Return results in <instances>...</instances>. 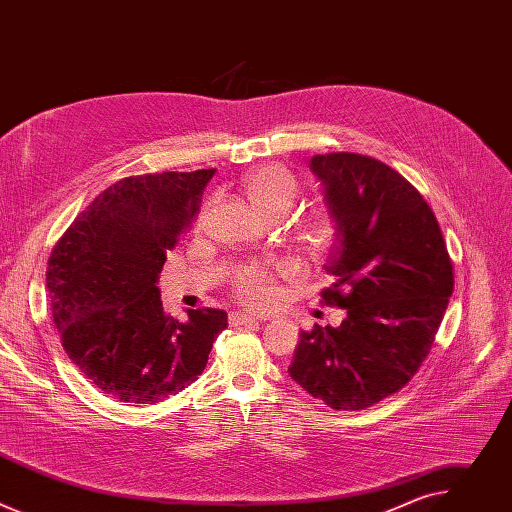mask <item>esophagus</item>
Instances as JSON below:
<instances>
[{
	"mask_svg": "<svg viewBox=\"0 0 512 512\" xmlns=\"http://www.w3.org/2000/svg\"><path fill=\"white\" fill-rule=\"evenodd\" d=\"M229 322H231L233 326H247V324H259V320H257V318H253V316H249V314H243V312H233V314L229 316Z\"/></svg>",
	"mask_w": 512,
	"mask_h": 512,
	"instance_id": "34e87169",
	"label": "esophagus"
}]
</instances>
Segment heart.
<instances>
[{
    "mask_svg": "<svg viewBox=\"0 0 512 512\" xmlns=\"http://www.w3.org/2000/svg\"><path fill=\"white\" fill-rule=\"evenodd\" d=\"M241 190L251 208L261 218L283 216L296 202L298 180L281 164H263L249 170L241 178ZM334 241V227L326 216H314L300 227V243L304 251L318 259ZM285 269L281 265H249L237 277V296L249 306H267L273 302L277 287L275 277Z\"/></svg>",
    "mask_w": 512,
    "mask_h": 512,
    "instance_id": "obj_1",
    "label": "heart"
}]
</instances>
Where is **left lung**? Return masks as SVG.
I'll return each mask as SVG.
<instances>
[{
  "instance_id": "1",
  "label": "left lung",
  "mask_w": 512,
  "mask_h": 512,
  "mask_svg": "<svg viewBox=\"0 0 512 512\" xmlns=\"http://www.w3.org/2000/svg\"><path fill=\"white\" fill-rule=\"evenodd\" d=\"M334 223L324 269L338 328L300 334L289 377L336 411L367 409L419 371L452 289V261L423 196L387 164L360 154L310 160Z\"/></svg>"
}]
</instances>
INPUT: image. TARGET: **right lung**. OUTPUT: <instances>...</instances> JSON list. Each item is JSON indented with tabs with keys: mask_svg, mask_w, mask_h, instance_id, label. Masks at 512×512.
<instances>
[{
	"mask_svg": "<svg viewBox=\"0 0 512 512\" xmlns=\"http://www.w3.org/2000/svg\"><path fill=\"white\" fill-rule=\"evenodd\" d=\"M214 170L129 176L103 190L54 245L46 287L62 348L107 397L154 405L194 383L227 312H164L158 279Z\"/></svg>",
	"mask_w": 512,
	"mask_h": 512,
	"instance_id": "1",
	"label": "right lung"
}]
</instances>
